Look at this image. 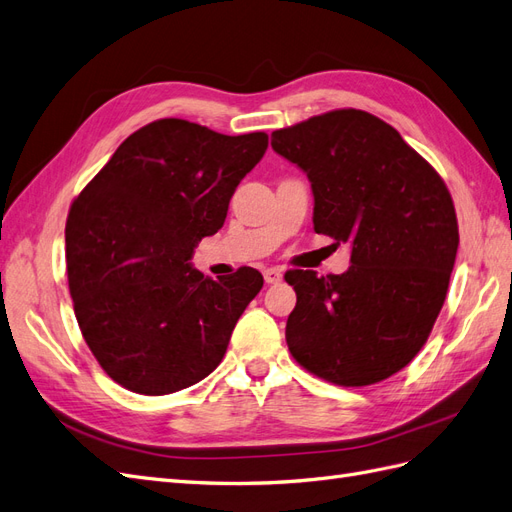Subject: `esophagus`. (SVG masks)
<instances>
[{
  "label": "esophagus",
  "mask_w": 512,
  "mask_h": 512,
  "mask_svg": "<svg viewBox=\"0 0 512 512\" xmlns=\"http://www.w3.org/2000/svg\"><path fill=\"white\" fill-rule=\"evenodd\" d=\"M262 275H265V282L267 284H280L282 282V271L280 269H275V267H271V269H265L262 271Z\"/></svg>",
  "instance_id": "obj_1"
}]
</instances>
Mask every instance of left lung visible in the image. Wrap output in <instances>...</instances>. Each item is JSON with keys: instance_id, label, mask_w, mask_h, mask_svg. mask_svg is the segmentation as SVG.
I'll return each mask as SVG.
<instances>
[{"instance_id": "left-lung-1", "label": "left lung", "mask_w": 512, "mask_h": 512, "mask_svg": "<svg viewBox=\"0 0 512 512\" xmlns=\"http://www.w3.org/2000/svg\"><path fill=\"white\" fill-rule=\"evenodd\" d=\"M271 147L312 183L314 230L350 243V269L294 271L290 354L314 376L367 386L404 369L446 299L459 226L433 166L382 119L339 108L275 130Z\"/></svg>"}]
</instances>
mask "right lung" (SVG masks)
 I'll use <instances>...</instances> for the list:
<instances>
[{"instance_id":"1","label":"right lung","mask_w":512,"mask_h":512,"mask_svg":"<svg viewBox=\"0 0 512 512\" xmlns=\"http://www.w3.org/2000/svg\"><path fill=\"white\" fill-rule=\"evenodd\" d=\"M269 136H226L158 119L123 141L74 198L66 265L74 314L100 367L123 389L168 395L207 378L262 288L241 267L213 282L190 265L215 235Z\"/></svg>"}]
</instances>
